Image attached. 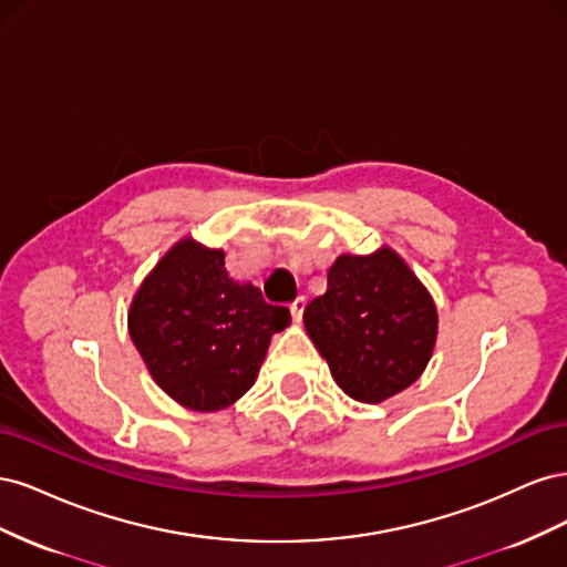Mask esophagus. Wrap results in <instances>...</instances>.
Wrapping results in <instances>:
<instances>
[{
    "mask_svg": "<svg viewBox=\"0 0 567 567\" xmlns=\"http://www.w3.org/2000/svg\"><path fill=\"white\" fill-rule=\"evenodd\" d=\"M305 305H307V300H305V298H298L293 305H290V315H293V321H296V323H300V321H302Z\"/></svg>",
    "mask_w": 567,
    "mask_h": 567,
    "instance_id": "esophagus-1",
    "label": "esophagus"
}]
</instances>
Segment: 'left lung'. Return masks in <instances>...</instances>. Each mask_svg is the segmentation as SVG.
<instances>
[{
    "instance_id": "1",
    "label": "left lung",
    "mask_w": 567,
    "mask_h": 567,
    "mask_svg": "<svg viewBox=\"0 0 567 567\" xmlns=\"http://www.w3.org/2000/svg\"><path fill=\"white\" fill-rule=\"evenodd\" d=\"M302 321L338 388L364 404L414 385L437 340L433 296L390 246L338 255Z\"/></svg>"
}]
</instances>
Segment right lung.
Masks as SVG:
<instances>
[{"label":"right lung","mask_w":567,"mask_h":567,"mask_svg":"<svg viewBox=\"0 0 567 567\" xmlns=\"http://www.w3.org/2000/svg\"><path fill=\"white\" fill-rule=\"evenodd\" d=\"M290 323L286 307L238 284L225 250L184 236L136 290L127 329L151 379L192 411L231 406L252 388L271 336Z\"/></svg>","instance_id":"obj_1"}]
</instances>
